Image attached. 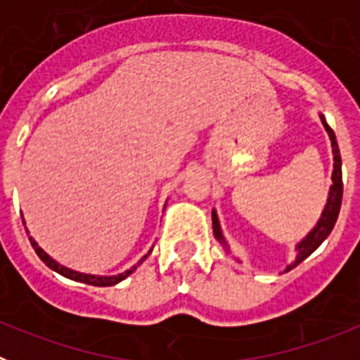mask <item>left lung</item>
Masks as SVG:
<instances>
[{
    "mask_svg": "<svg viewBox=\"0 0 360 360\" xmlns=\"http://www.w3.org/2000/svg\"><path fill=\"white\" fill-rule=\"evenodd\" d=\"M321 117V122H323L324 129H326V133H328L330 136V142H332V151H333V173H332V187H330V193H328V200H326V205H324L323 212H321V218L319 221H317V225L314 229H311L310 232L307 234V238H303V240L299 241L297 247H295V250H297V256H295V262L292 263V265L287 266V270L285 272H288V270H292L294 266H297L299 263L303 262V259H307L308 256H310L314 250L319 247L321 243H323L326 238L330 236V232H332L333 225H335L337 221V216H339V211H341V202H342V171H341V153H339V146H337V141H335V133H333V129L330 128L328 124H326V120H324L323 115ZM212 232H214L216 240L219 241V243L224 245L225 249L229 250V245L227 241H225L224 234H221V227H219V219H218V214H216V211L212 209Z\"/></svg>",
    "mask_w": 360,
    "mask_h": 360,
    "instance_id": "left-lung-1",
    "label": "left lung"
}]
</instances>
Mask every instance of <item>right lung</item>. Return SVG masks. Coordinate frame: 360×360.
I'll list each match as a JSON object with an SVG mask.
<instances>
[{
  "mask_svg": "<svg viewBox=\"0 0 360 360\" xmlns=\"http://www.w3.org/2000/svg\"><path fill=\"white\" fill-rule=\"evenodd\" d=\"M28 240H30L32 247H34V250H36L37 256L41 257V262H43L46 266H50V269H52V270H56L57 274L65 276V278H68V279H73V281H81V283H86V285H94V287H111V285H117V283H120V281H122V279L128 278V276L131 274L133 270H135L136 266L141 265V263L144 262L146 257H148V254H151V250H153L151 249L148 254H146L144 257H142L141 262H139V265L131 266V269L126 270V272H122V274H119V276H91V274H82V272H77V270L66 269L65 265H59V263H57L56 259H53V257H50L49 254L44 252L43 249H41V247H39V245H37V241L34 240V238L28 236Z\"/></svg>",
  "mask_w": 360,
  "mask_h": 360,
  "instance_id": "right-lung-1",
  "label": "right lung"
}]
</instances>
